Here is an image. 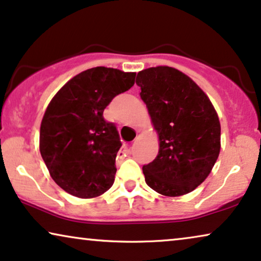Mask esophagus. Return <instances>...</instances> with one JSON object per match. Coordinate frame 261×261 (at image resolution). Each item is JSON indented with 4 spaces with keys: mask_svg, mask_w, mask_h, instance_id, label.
Wrapping results in <instances>:
<instances>
[{
    "mask_svg": "<svg viewBox=\"0 0 261 261\" xmlns=\"http://www.w3.org/2000/svg\"><path fill=\"white\" fill-rule=\"evenodd\" d=\"M121 152H123V154H128V152H130V149H128L127 144H124L123 147H121Z\"/></svg>",
    "mask_w": 261,
    "mask_h": 261,
    "instance_id": "esophagus-1",
    "label": "esophagus"
}]
</instances>
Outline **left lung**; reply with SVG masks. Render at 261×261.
Returning a JSON list of instances; mask_svg holds the SVG:
<instances>
[{"label":"left lung","instance_id":"left-lung-1","mask_svg":"<svg viewBox=\"0 0 261 261\" xmlns=\"http://www.w3.org/2000/svg\"><path fill=\"white\" fill-rule=\"evenodd\" d=\"M136 83L160 141L158 156L143 166L145 182L167 197L189 193L207 178L220 155L221 124L215 107L178 69H144Z\"/></svg>","mask_w":261,"mask_h":261}]
</instances>
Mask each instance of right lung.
Segmentation results:
<instances>
[{
    "label": "right lung",
    "mask_w": 261,
    "mask_h": 261,
    "mask_svg": "<svg viewBox=\"0 0 261 261\" xmlns=\"http://www.w3.org/2000/svg\"><path fill=\"white\" fill-rule=\"evenodd\" d=\"M136 72L96 67L58 90L41 120L39 149L51 178L79 198L105 193L114 182L121 147L116 125L103 119L114 96L134 86Z\"/></svg>",
    "instance_id": "right-lung-1"
}]
</instances>
